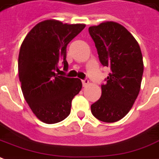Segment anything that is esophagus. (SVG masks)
Masks as SVG:
<instances>
[{
    "label": "esophagus",
    "instance_id": "esophagus-1",
    "mask_svg": "<svg viewBox=\"0 0 159 159\" xmlns=\"http://www.w3.org/2000/svg\"><path fill=\"white\" fill-rule=\"evenodd\" d=\"M82 84H83V87H86L89 84V80L87 79H85V80H82Z\"/></svg>",
    "mask_w": 159,
    "mask_h": 159
}]
</instances>
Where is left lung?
<instances>
[{"instance_id": "1", "label": "left lung", "mask_w": 159, "mask_h": 159, "mask_svg": "<svg viewBox=\"0 0 159 159\" xmlns=\"http://www.w3.org/2000/svg\"><path fill=\"white\" fill-rule=\"evenodd\" d=\"M88 31L100 62L111 70L91 112L102 122H117L130 110L140 91L143 72L141 49L135 37L117 22H102L89 27Z\"/></svg>"}]
</instances>
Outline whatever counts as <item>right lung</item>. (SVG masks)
Listing matches in <instances>:
<instances>
[{"label":"right lung","instance_id":"right-lung-1","mask_svg":"<svg viewBox=\"0 0 159 159\" xmlns=\"http://www.w3.org/2000/svg\"><path fill=\"white\" fill-rule=\"evenodd\" d=\"M86 27L56 20L37 23L22 42L18 72L22 91L36 116L48 124L66 119L73 97L81 90L80 80L59 75V66L68 69L66 46Z\"/></svg>","mask_w":159,"mask_h":159}]
</instances>
